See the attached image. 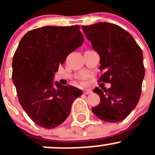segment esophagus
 <instances>
[{"mask_svg": "<svg viewBox=\"0 0 155 155\" xmlns=\"http://www.w3.org/2000/svg\"><path fill=\"white\" fill-rule=\"evenodd\" d=\"M91 90H90V89H85V90L83 91V93L85 94H91Z\"/></svg>", "mask_w": 155, "mask_h": 155, "instance_id": "obj_1", "label": "esophagus"}]
</instances>
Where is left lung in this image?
Wrapping results in <instances>:
<instances>
[{"mask_svg":"<svg viewBox=\"0 0 155 155\" xmlns=\"http://www.w3.org/2000/svg\"><path fill=\"white\" fill-rule=\"evenodd\" d=\"M85 37L100 55L99 80L111 84L109 88L95 87L101 98L92 112L104 121H121L135 109L140 100L145 76L141 48L127 31L120 26L99 22L82 26Z\"/></svg>","mask_w":155,"mask_h":155,"instance_id":"left-lung-1","label":"left lung"}]
</instances>
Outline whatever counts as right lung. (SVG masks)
I'll return each mask as SVG.
<instances>
[{
  "label": "right lung",
  "instance_id": "obj_1",
  "mask_svg": "<svg viewBox=\"0 0 155 155\" xmlns=\"http://www.w3.org/2000/svg\"><path fill=\"white\" fill-rule=\"evenodd\" d=\"M78 25L31 30L20 40L12 59V82L20 104L31 119L46 129L64 122L82 91L54 83V73L70 52L82 46Z\"/></svg>",
  "mask_w": 155,
  "mask_h": 155
}]
</instances>
